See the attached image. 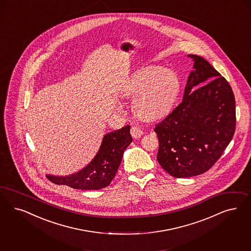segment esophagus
<instances>
[{
  "label": "esophagus",
  "instance_id": "esophagus-1",
  "mask_svg": "<svg viewBox=\"0 0 251 251\" xmlns=\"http://www.w3.org/2000/svg\"><path fill=\"white\" fill-rule=\"evenodd\" d=\"M130 134L134 139H138L143 135V130L139 126H132L130 129Z\"/></svg>",
  "mask_w": 251,
  "mask_h": 251
}]
</instances>
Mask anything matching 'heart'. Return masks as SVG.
Segmentation results:
<instances>
[{
    "instance_id": "b5f03b06",
    "label": "heart",
    "mask_w": 251,
    "mask_h": 251,
    "mask_svg": "<svg viewBox=\"0 0 251 251\" xmlns=\"http://www.w3.org/2000/svg\"><path fill=\"white\" fill-rule=\"evenodd\" d=\"M180 91L177 74L161 67H147L132 74L122 90L132 97L134 111L141 118L155 121L172 111Z\"/></svg>"
}]
</instances>
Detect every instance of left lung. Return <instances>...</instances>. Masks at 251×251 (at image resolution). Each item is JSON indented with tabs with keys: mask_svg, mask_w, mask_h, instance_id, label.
<instances>
[{
	"mask_svg": "<svg viewBox=\"0 0 251 251\" xmlns=\"http://www.w3.org/2000/svg\"><path fill=\"white\" fill-rule=\"evenodd\" d=\"M187 56L194 65L182 103L155 128L159 141L156 159L176 178L206 173L222 156L235 129L230 84L203 57Z\"/></svg>",
	"mask_w": 251,
	"mask_h": 251,
	"instance_id": "8db88e82",
	"label": "left lung"
}]
</instances>
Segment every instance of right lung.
<instances>
[{"label":"right lung","mask_w":251,"mask_h":251,"mask_svg":"<svg viewBox=\"0 0 251 251\" xmlns=\"http://www.w3.org/2000/svg\"><path fill=\"white\" fill-rule=\"evenodd\" d=\"M130 130L128 125L104 134L95 157L77 173L65 176L47 174L48 179L56 184H66L80 190H98L106 187L118 172L125 149L132 142Z\"/></svg>","instance_id":"right-lung-1"}]
</instances>
